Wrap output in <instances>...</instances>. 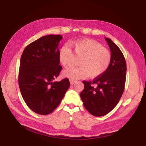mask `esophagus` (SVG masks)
<instances>
[{"mask_svg":"<svg viewBox=\"0 0 146 146\" xmlns=\"http://www.w3.org/2000/svg\"><path fill=\"white\" fill-rule=\"evenodd\" d=\"M70 84H71V85H73L74 84H75V83H76V81H75V80H70Z\"/></svg>","mask_w":146,"mask_h":146,"instance_id":"obj_1","label":"esophagus"}]
</instances>
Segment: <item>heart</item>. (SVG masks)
Here are the masks:
<instances>
[{"label": "heart", "instance_id": "b5f03b06", "mask_svg": "<svg viewBox=\"0 0 146 146\" xmlns=\"http://www.w3.org/2000/svg\"><path fill=\"white\" fill-rule=\"evenodd\" d=\"M74 54L80 58L78 64L80 67L70 68L62 71V75L72 80L80 78H96L103 74L110 66L111 52L107 48L92 40L84 38L73 42ZM59 59L63 66H71L74 61V56L70 47L65 45L59 51Z\"/></svg>", "mask_w": 146, "mask_h": 146}]
</instances>
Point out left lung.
<instances>
[{
	"mask_svg": "<svg viewBox=\"0 0 146 146\" xmlns=\"http://www.w3.org/2000/svg\"><path fill=\"white\" fill-rule=\"evenodd\" d=\"M111 52L110 66L93 81H83L80 93L83 104L88 112L102 116L112 111L120 99L126 80L127 64L121 50L109 38L105 37Z\"/></svg>",
	"mask_w": 146,
	"mask_h": 146,
	"instance_id": "1",
	"label": "left lung"
}]
</instances>
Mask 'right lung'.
Returning <instances> with one entry per match:
<instances>
[{
    "instance_id": "obj_1",
    "label": "right lung",
    "mask_w": 146,
    "mask_h": 146,
    "mask_svg": "<svg viewBox=\"0 0 146 146\" xmlns=\"http://www.w3.org/2000/svg\"><path fill=\"white\" fill-rule=\"evenodd\" d=\"M60 35H50L31 43L20 60L19 86L26 104L38 115L50 114L58 106L70 86L68 78L54 82L62 70L59 65Z\"/></svg>"
}]
</instances>
